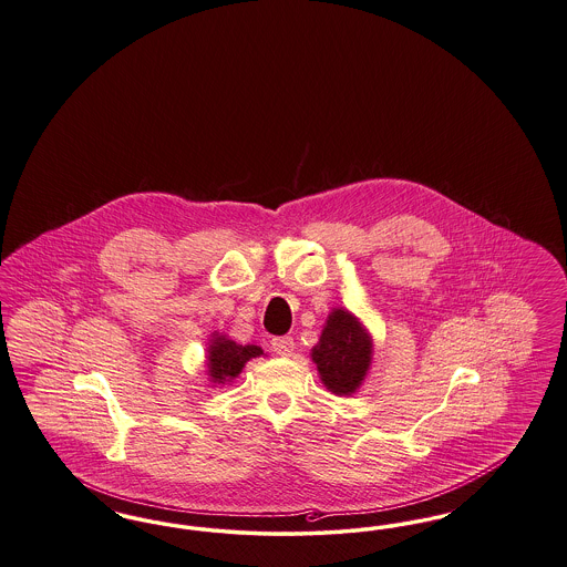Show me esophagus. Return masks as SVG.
Listing matches in <instances>:
<instances>
[{
  "instance_id": "esophagus-1",
  "label": "esophagus",
  "mask_w": 567,
  "mask_h": 567,
  "mask_svg": "<svg viewBox=\"0 0 567 567\" xmlns=\"http://www.w3.org/2000/svg\"><path fill=\"white\" fill-rule=\"evenodd\" d=\"M272 350L278 357H291L295 350V341L291 336H285V338H274Z\"/></svg>"
}]
</instances>
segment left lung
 Segmentation results:
<instances>
[{"instance_id": "8db88e82", "label": "left lung", "mask_w": 567, "mask_h": 567, "mask_svg": "<svg viewBox=\"0 0 567 567\" xmlns=\"http://www.w3.org/2000/svg\"><path fill=\"white\" fill-rule=\"evenodd\" d=\"M310 359L317 364L318 378L329 392L352 396L371 369L373 338L361 318L346 308H333Z\"/></svg>"}]
</instances>
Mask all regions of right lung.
<instances>
[{"label": "right lung", "instance_id": "right-lung-1", "mask_svg": "<svg viewBox=\"0 0 567 567\" xmlns=\"http://www.w3.org/2000/svg\"><path fill=\"white\" fill-rule=\"evenodd\" d=\"M264 357L259 346H243L215 331L206 343V375L213 385L229 384L236 380L250 359Z\"/></svg>", "mask_w": 567, "mask_h": 567}]
</instances>
